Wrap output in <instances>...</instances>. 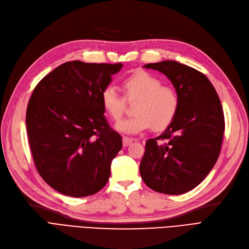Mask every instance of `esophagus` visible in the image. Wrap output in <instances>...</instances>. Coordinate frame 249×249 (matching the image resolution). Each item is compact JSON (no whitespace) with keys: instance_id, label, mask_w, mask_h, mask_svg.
<instances>
[{"instance_id":"1","label":"esophagus","mask_w":249,"mask_h":249,"mask_svg":"<svg viewBox=\"0 0 249 249\" xmlns=\"http://www.w3.org/2000/svg\"><path fill=\"white\" fill-rule=\"evenodd\" d=\"M132 142H133V139H130V137H127V136L123 137V145L124 146H128L130 143H132Z\"/></svg>"}]
</instances>
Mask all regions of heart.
Returning a JSON list of instances; mask_svg holds the SVG:
<instances>
[{
	"mask_svg": "<svg viewBox=\"0 0 249 249\" xmlns=\"http://www.w3.org/2000/svg\"><path fill=\"white\" fill-rule=\"evenodd\" d=\"M124 97L112 86H107L100 93V101L106 113L114 122L122 119L126 101L136 103L133 107L135 116L116 125V129L127 134L141 133L149 128L163 131L176 120L180 107L178 90L150 72L140 71L126 78L122 83Z\"/></svg>",
	"mask_w": 249,
	"mask_h": 249,
	"instance_id": "b5f03b06",
	"label": "heart"
}]
</instances>
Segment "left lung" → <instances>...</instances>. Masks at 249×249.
<instances>
[{
	"instance_id": "left-lung-1",
	"label": "left lung",
	"mask_w": 249,
	"mask_h": 249,
	"mask_svg": "<svg viewBox=\"0 0 249 249\" xmlns=\"http://www.w3.org/2000/svg\"><path fill=\"white\" fill-rule=\"evenodd\" d=\"M144 68L167 76L180 107L166 130L145 142L141 177L156 192L180 195L196 188L217 161L225 132L223 107L211 82L195 69L173 60Z\"/></svg>"
}]
</instances>
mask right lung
Listing matches in <instances>:
<instances>
[{
  "instance_id": "add662e5",
  "label": "right lung",
  "mask_w": 249,
  "mask_h": 249,
  "mask_svg": "<svg viewBox=\"0 0 249 249\" xmlns=\"http://www.w3.org/2000/svg\"><path fill=\"white\" fill-rule=\"evenodd\" d=\"M122 63L69 61L35 87L26 108L33 159L48 185L71 197L103 189L122 137L107 124L100 93Z\"/></svg>"
}]
</instances>
